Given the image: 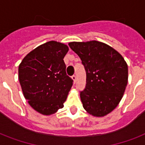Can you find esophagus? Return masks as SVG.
Listing matches in <instances>:
<instances>
[{
	"instance_id": "34e87169",
	"label": "esophagus",
	"mask_w": 145,
	"mask_h": 145,
	"mask_svg": "<svg viewBox=\"0 0 145 145\" xmlns=\"http://www.w3.org/2000/svg\"><path fill=\"white\" fill-rule=\"evenodd\" d=\"M71 78H72L73 81H74V83H76V81H77V77H76V75H73L72 77H71Z\"/></svg>"
}]
</instances>
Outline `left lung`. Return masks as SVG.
I'll use <instances>...</instances> for the list:
<instances>
[{"label":"left lung","mask_w":145,"mask_h":145,"mask_svg":"<svg viewBox=\"0 0 145 145\" xmlns=\"http://www.w3.org/2000/svg\"><path fill=\"white\" fill-rule=\"evenodd\" d=\"M68 45L86 70V87L80 92L84 108L95 117L105 116L118 105L126 89V61L111 46L96 40L71 42Z\"/></svg>","instance_id":"8db88e82"}]
</instances>
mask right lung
<instances>
[{
  "label": "right lung",
  "instance_id": "add662e5",
  "mask_svg": "<svg viewBox=\"0 0 145 145\" xmlns=\"http://www.w3.org/2000/svg\"><path fill=\"white\" fill-rule=\"evenodd\" d=\"M67 45L49 41L33 50L19 66L22 90L31 107L50 115L64 107L73 80L66 74Z\"/></svg>",
  "mask_w": 145,
  "mask_h": 145
}]
</instances>
